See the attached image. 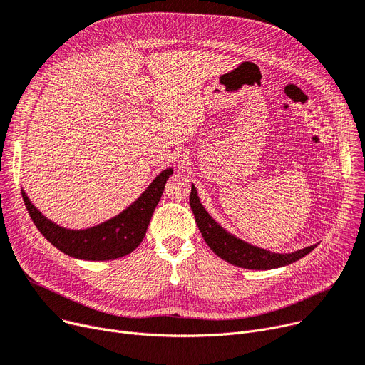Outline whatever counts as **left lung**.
<instances>
[{
    "mask_svg": "<svg viewBox=\"0 0 365 365\" xmlns=\"http://www.w3.org/2000/svg\"><path fill=\"white\" fill-rule=\"evenodd\" d=\"M189 204L192 212L195 215L197 228H200L201 235L211 250L221 257L222 260L235 264V267L245 268V269H256V271H268L285 267L298 259L309 255L317 245L307 246L304 249L295 250L291 253H275L267 249H262L253 246L235 235L228 233V231L221 227L204 208L200 201L196 187L192 183Z\"/></svg>",
    "mask_w": 365,
    "mask_h": 365,
    "instance_id": "1",
    "label": "left lung"
}]
</instances>
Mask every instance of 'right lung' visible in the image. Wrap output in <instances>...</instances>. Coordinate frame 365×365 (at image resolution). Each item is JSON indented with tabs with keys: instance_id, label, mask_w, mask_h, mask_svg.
I'll list each match as a JSON object with an SVG mask.
<instances>
[{
	"instance_id": "add662e5",
	"label": "right lung",
	"mask_w": 365,
	"mask_h": 365,
	"mask_svg": "<svg viewBox=\"0 0 365 365\" xmlns=\"http://www.w3.org/2000/svg\"><path fill=\"white\" fill-rule=\"evenodd\" d=\"M173 169L163 170L137 201L113 218L97 225L71 230L46 218L21 190L26 210L43 237L62 253L83 260H113L134 252L143 242L153 212Z\"/></svg>"
}]
</instances>
